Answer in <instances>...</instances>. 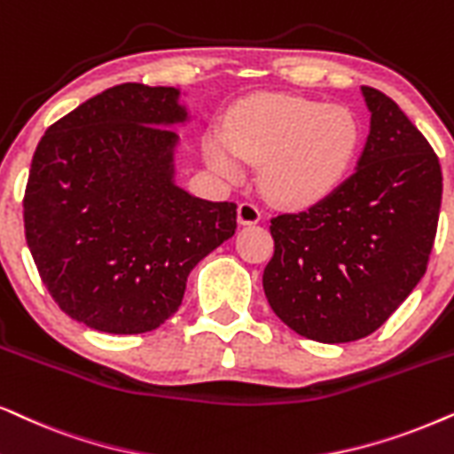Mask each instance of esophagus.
<instances>
[{
  "mask_svg": "<svg viewBox=\"0 0 454 454\" xmlns=\"http://www.w3.org/2000/svg\"><path fill=\"white\" fill-rule=\"evenodd\" d=\"M261 221V210L256 204L252 202H241L238 206V223L239 225H256Z\"/></svg>",
  "mask_w": 454,
  "mask_h": 454,
  "instance_id": "1",
  "label": "esophagus"
}]
</instances>
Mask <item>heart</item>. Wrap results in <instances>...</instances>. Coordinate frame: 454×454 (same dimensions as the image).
I'll list each match as a JSON object with an SVG mask.
<instances>
[{
	"instance_id": "obj_1",
	"label": "heart",
	"mask_w": 454,
	"mask_h": 454,
	"mask_svg": "<svg viewBox=\"0 0 454 454\" xmlns=\"http://www.w3.org/2000/svg\"><path fill=\"white\" fill-rule=\"evenodd\" d=\"M361 148V127L348 108L296 96H264L241 104L229 139L215 133L206 145L213 167L241 175L239 156L262 164V190L284 206H313L338 190Z\"/></svg>"
}]
</instances>
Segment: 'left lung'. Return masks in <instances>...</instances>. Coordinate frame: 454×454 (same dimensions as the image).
Segmentation results:
<instances>
[{"label": "left lung", "instance_id": "obj_1", "mask_svg": "<svg viewBox=\"0 0 454 454\" xmlns=\"http://www.w3.org/2000/svg\"><path fill=\"white\" fill-rule=\"evenodd\" d=\"M361 91L371 125L355 173L304 213L270 219L264 296L287 327L323 344L373 333L413 292L442 200L438 156L419 129L386 93Z\"/></svg>", "mask_w": 454, "mask_h": 454}]
</instances>
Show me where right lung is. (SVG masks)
I'll return each instance as SVG.
<instances>
[{
    "mask_svg": "<svg viewBox=\"0 0 454 454\" xmlns=\"http://www.w3.org/2000/svg\"><path fill=\"white\" fill-rule=\"evenodd\" d=\"M175 87L125 83L54 122L33 154L25 231L47 292L70 319L145 333L176 313L187 275L238 227V206L175 184L190 112Z\"/></svg>",
    "mask_w": 454,
    "mask_h": 454,
    "instance_id": "obj_1",
    "label": "right lung"
}]
</instances>
